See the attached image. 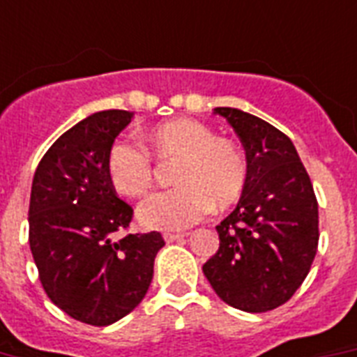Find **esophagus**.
<instances>
[{
	"label": "esophagus",
	"instance_id": "obj_1",
	"mask_svg": "<svg viewBox=\"0 0 357 357\" xmlns=\"http://www.w3.org/2000/svg\"><path fill=\"white\" fill-rule=\"evenodd\" d=\"M183 237V234H168V231L167 234H162V238H165L167 243H176V241H181Z\"/></svg>",
	"mask_w": 357,
	"mask_h": 357
}]
</instances>
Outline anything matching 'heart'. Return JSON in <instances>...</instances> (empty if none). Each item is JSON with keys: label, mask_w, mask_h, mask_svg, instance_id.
<instances>
[{"label": "heart", "mask_w": 357, "mask_h": 357, "mask_svg": "<svg viewBox=\"0 0 357 357\" xmlns=\"http://www.w3.org/2000/svg\"><path fill=\"white\" fill-rule=\"evenodd\" d=\"M144 148L159 161H174L170 190L140 204L139 222L151 229H183L206 217L215 206L226 209L241 200L248 185V165L234 140L215 137L206 123L176 119L142 135ZM107 176L116 192L131 198L153 187L150 155L129 140H116L107 153Z\"/></svg>", "instance_id": "heart-1"}]
</instances>
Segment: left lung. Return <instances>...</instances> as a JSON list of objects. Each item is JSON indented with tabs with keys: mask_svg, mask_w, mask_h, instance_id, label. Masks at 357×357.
<instances>
[{
	"mask_svg": "<svg viewBox=\"0 0 357 357\" xmlns=\"http://www.w3.org/2000/svg\"><path fill=\"white\" fill-rule=\"evenodd\" d=\"M246 150L248 185L217 226L220 246L204 265L231 307L263 313L285 304L307 276L319 244V206L287 135L241 109L217 107Z\"/></svg>",
	"mask_w": 357,
	"mask_h": 357,
	"instance_id": "1",
	"label": "left lung"
}]
</instances>
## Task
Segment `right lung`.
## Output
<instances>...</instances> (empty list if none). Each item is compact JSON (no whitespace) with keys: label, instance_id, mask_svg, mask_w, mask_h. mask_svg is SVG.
Returning a JSON list of instances; mask_svg holds the SVG:
<instances>
[{"label":"right lung","instance_id":"obj_1","mask_svg":"<svg viewBox=\"0 0 357 357\" xmlns=\"http://www.w3.org/2000/svg\"><path fill=\"white\" fill-rule=\"evenodd\" d=\"M133 119L100 111L63 133L36 167L29 202V246L53 304L72 319L109 326L137 307L165 246L161 234L116 231L133 209L107 176V153Z\"/></svg>","mask_w":357,"mask_h":357}]
</instances>
